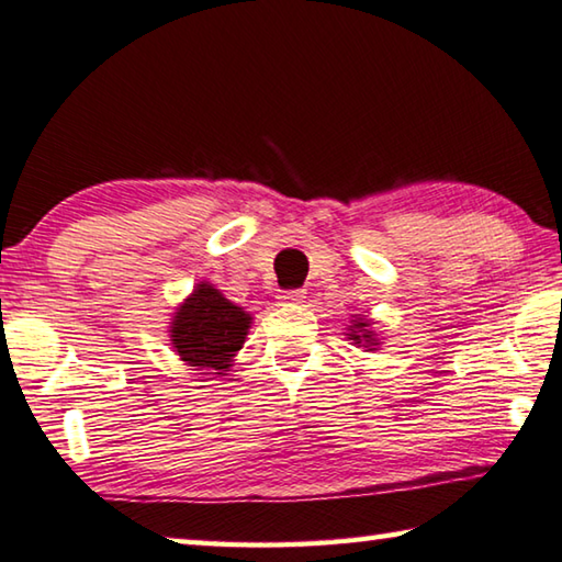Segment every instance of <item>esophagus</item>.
<instances>
[{
    "label": "esophagus",
    "mask_w": 562,
    "mask_h": 562,
    "mask_svg": "<svg viewBox=\"0 0 562 562\" xmlns=\"http://www.w3.org/2000/svg\"><path fill=\"white\" fill-rule=\"evenodd\" d=\"M278 300H280V305H300V302H305V290L280 292Z\"/></svg>",
    "instance_id": "1"
}]
</instances>
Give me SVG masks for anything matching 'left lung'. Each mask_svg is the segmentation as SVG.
Segmentation results:
<instances>
[{
	"instance_id": "8db88e82",
	"label": "left lung",
	"mask_w": 562,
	"mask_h": 562,
	"mask_svg": "<svg viewBox=\"0 0 562 562\" xmlns=\"http://www.w3.org/2000/svg\"><path fill=\"white\" fill-rule=\"evenodd\" d=\"M372 319L368 315H352L350 325H347V340H352V345L364 347V352H375L380 350V337L375 329H372Z\"/></svg>"
}]
</instances>
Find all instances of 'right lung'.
I'll return each mask as SVG.
<instances>
[{"label": "right lung", "mask_w": 562, "mask_h": 562, "mask_svg": "<svg viewBox=\"0 0 562 562\" xmlns=\"http://www.w3.org/2000/svg\"><path fill=\"white\" fill-rule=\"evenodd\" d=\"M252 315L229 302L210 282H198L172 313L169 345L187 368L202 375H227L243 350Z\"/></svg>", "instance_id": "right-lung-1"}]
</instances>
